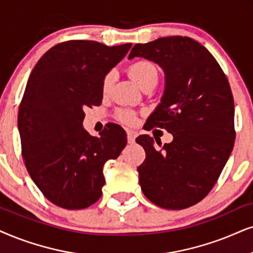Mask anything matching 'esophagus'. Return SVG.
Wrapping results in <instances>:
<instances>
[{
	"label": "esophagus",
	"instance_id": "34e87169",
	"mask_svg": "<svg viewBox=\"0 0 253 253\" xmlns=\"http://www.w3.org/2000/svg\"><path fill=\"white\" fill-rule=\"evenodd\" d=\"M136 135L137 134L135 130H130V129L127 130V141H128V143H133L134 141H135Z\"/></svg>",
	"mask_w": 253,
	"mask_h": 253
}]
</instances>
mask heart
Returning <instances> with one entry per match:
<instances>
[{"label": "heart", "mask_w": 253, "mask_h": 253, "mask_svg": "<svg viewBox=\"0 0 253 253\" xmlns=\"http://www.w3.org/2000/svg\"><path fill=\"white\" fill-rule=\"evenodd\" d=\"M128 72L132 78L137 83L141 88H145L148 85H156L159 79V69L154 63L147 59H139L132 63L128 68ZM116 75L113 71L107 72L104 76L103 83H101V91L104 94L110 93L112 86H113ZM118 120L123 121L125 124L132 125L136 121L135 112L121 108L117 112Z\"/></svg>", "instance_id": "obj_1"}]
</instances>
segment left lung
Segmentation results:
<instances>
[{
	"label": "left lung",
	"mask_w": 253,
	"mask_h": 253,
	"mask_svg": "<svg viewBox=\"0 0 253 253\" xmlns=\"http://www.w3.org/2000/svg\"><path fill=\"white\" fill-rule=\"evenodd\" d=\"M158 63L166 73L161 104L147 120L171 133L170 143L156 149L140 135L146 159L137 167L139 183L150 202L181 210L202 201L218 180L235 143V104L231 87L211 53L193 38L162 37L135 44L128 58Z\"/></svg>",
	"instance_id": "8db88e82"
}]
</instances>
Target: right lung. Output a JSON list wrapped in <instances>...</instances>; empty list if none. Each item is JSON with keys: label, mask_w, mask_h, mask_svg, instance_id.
<instances>
[{"label": "right lung", "mask_w": 253, "mask_h": 253, "mask_svg": "<svg viewBox=\"0 0 253 253\" xmlns=\"http://www.w3.org/2000/svg\"><path fill=\"white\" fill-rule=\"evenodd\" d=\"M132 44L107 46L95 41L57 44L38 60L18 110L27 170L51 203L85 209L103 194V168L127 143L119 125L92 136L83 128L85 108L103 100L101 83Z\"/></svg>", "instance_id": "1"}]
</instances>
